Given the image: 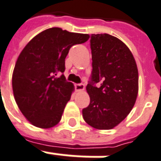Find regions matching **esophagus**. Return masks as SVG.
Here are the masks:
<instances>
[{
  "instance_id": "34e87169",
  "label": "esophagus",
  "mask_w": 161,
  "mask_h": 161,
  "mask_svg": "<svg viewBox=\"0 0 161 161\" xmlns=\"http://www.w3.org/2000/svg\"><path fill=\"white\" fill-rule=\"evenodd\" d=\"M75 89L77 91H83L84 90V85L83 83H77V84H75Z\"/></svg>"
}]
</instances>
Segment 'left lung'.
<instances>
[{
	"mask_svg": "<svg viewBox=\"0 0 161 161\" xmlns=\"http://www.w3.org/2000/svg\"><path fill=\"white\" fill-rule=\"evenodd\" d=\"M91 79L86 87L90 97L83 109L84 121L94 128L109 130L132 110L138 92V72L127 45L108 34H92ZM100 83V87L94 85Z\"/></svg>",
	"mask_w": 161,
	"mask_h": 161,
	"instance_id": "1",
	"label": "left lung"
}]
</instances>
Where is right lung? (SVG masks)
Listing matches in <instances>:
<instances>
[{"label": "right lung", "mask_w": 161, "mask_h": 161, "mask_svg": "<svg viewBox=\"0 0 161 161\" xmlns=\"http://www.w3.org/2000/svg\"><path fill=\"white\" fill-rule=\"evenodd\" d=\"M89 39V34L51 28L23 48L12 73V90L19 110L31 124L51 128L61 121L74 90L63 75L65 59L72 45Z\"/></svg>", "instance_id": "1"}]
</instances>
